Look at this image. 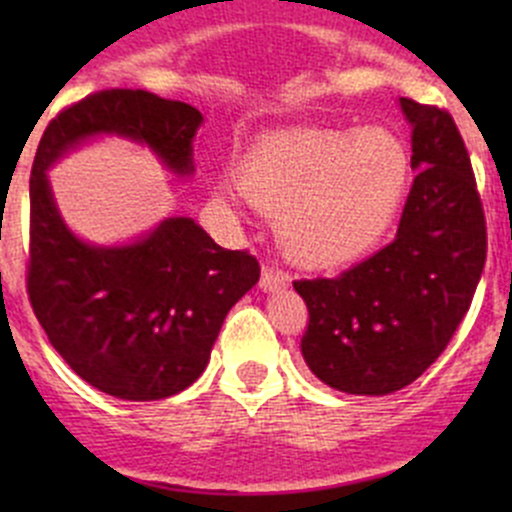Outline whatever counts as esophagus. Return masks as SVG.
<instances>
[{
  "label": "esophagus",
  "instance_id": "34e87169",
  "mask_svg": "<svg viewBox=\"0 0 512 512\" xmlns=\"http://www.w3.org/2000/svg\"><path fill=\"white\" fill-rule=\"evenodd\" d=\"M289 282V277L285 275V272L275 270V267H265L262 270V277H260V287L265 289V292H275V289L285 287Z\"/></svg>",
  "mask_w": 512,
  "mask_h": 512
}]
</instances>
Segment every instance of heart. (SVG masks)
I'll list each match as a JSON object with an SVG mask.
<instances>
[{
  "label": "heart",
  "instance_id": "b5f03b06",
  "mask_svg": "<svg viewBox=\"0 0 512 512\" xmlns=\"http://www.w3.org/2000/svg\"><path fill=\"white\" fill-rule=\"evenodd\" d=\"M242 193L280 213L287 252L309 267H337L389 227L411 178L406 143L386 128H287L260 138L237 168ZM220 203H232L223 190Z\"/></svg>",
  "mask_w": 512,
  "mask_h": 512
}]
</instances>
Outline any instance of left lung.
I'll return each instance as SVG.
<instances>
[{"instance_id":"left-lung-1","label":"left lung","mask_w":512,"mask_h":512,"mask_svg":"<svg viewBox=\"0 0 512 512\" xmlns=\"http://www.w3.org/2000/svg\"><path fill=\"white\" fill-rule=\"evenodd\" d=\"M399 103L416 178L396 237L339 277L294 282L309 312L304 361L344 394L384 396L416 381L466 317L488 250L476 175L451 113Z\"/></svg>"}]
</instances>
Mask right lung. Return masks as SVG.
Here are the masks:
<instances>
[{"instance_id":"1","label":"right lung","mask_w":512,"mask_h":512,"mask_svg":"<svg viewBox=\"0 0 512 512\" xmlns=\"http://www.w3.org/2000/svg\"><path fill=\"white\" fill-rule=\"evenodd\" d=\"M203 113L148 91L81 98L46 126L29 180L27 292L51 347L98 391L158 401L205 371L232 304L260 280L247 250H225L190 218H165L131 245L101 247L69 230L46 170L96 136L143 143L190 175Z\"/></svg>"}]
</instances>
